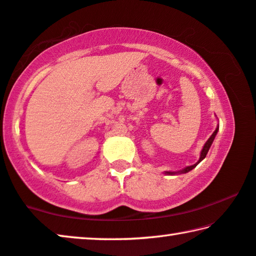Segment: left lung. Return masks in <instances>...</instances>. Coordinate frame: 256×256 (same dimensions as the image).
<instances>
[{"label": "left lung", "instance_id": "1", "mask_svg": "<svg viewBox=\"0 0 256 256\" xmlns=\"http://www.w3.org/2000/svg\"><path fill=\"white\" fill-rule=\"evenodd\" d=\"M217 131H218V126H217L215 131H214V133H212V134L210 136V138H209L207 141H206L204 146V148H202V150H201V154H200V158H199V161H198V162L196 163V164L190 166H186V168H184V169L180 170V171H166V174H170V176H171V174H186V172H188V171H190L192 169H194V168H196L198 164H199V163L202 161V160H204V158H206V155H207V152H208V150H209V148H210L212 144V141H214V139H215V136H216V134H217Z\"/></svg>", "mask_w": 256, "mask_h": 256}]
</instances>
